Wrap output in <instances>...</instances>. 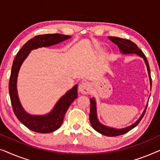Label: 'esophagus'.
Listing matches in <instances>:
<instances>
[{"mask_svg": "<svg viewBox=\"0 0 160 160\" xmlns=\"http://www.w3.org/2000/svg\"><path fill=\"white\" fill-rule=\"evenodd\" d=\"M91 90V84L89 82H82L78 86V91L83 95H87Z\"/></svg>", "mask_w": 160, "mask_h": 160, "instance_id": "1", "label": "esophagus"}]
</instances>
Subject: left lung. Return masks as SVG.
<instances>
[{
	"instance_id": "left-lung-1",
	"label": "left lung",
	"mask_w": 160,
	"mask_h": 160,
	"mask_svg": "<svg viewBox=\"0 0 160 160\" xmlns=\"http://www.w3.org/2000/svg\"><path fill=\"white\" fill-rule=\"evenodd\" d=\"M108 38L110 39L113 43H114L115 44H117L118 46V47H119L120 49V52H121L122 54L134 53L143 58V60L145 61V63L146 65V68H147L148 77H149V81H150V86L152 87V78H151L149 65H148V62L147 59L146 58L145 54H143V52H142L138 47V46L135 44V43L132 42V41L130 40H128V39H124L121 38H118V37H113V36H109ZM90 103H91V106H90V113H89V120H90L92 127L94 128V130H95L97 132L100 133V134L106 135V136H109V137L118 136V135H123L124 133H127L130 130H132V129L135 128V127L139 124V122H141L142 118L143 117V116L146 113V108H147L148 106V104H147V106H146L145 110L143 111V112L141 116V117H140L138 120L135 122L134 124H132V125L123 129H116V128H110V127L105 126L98 121V117H97V108H96V102H95V98H91Z\"/></svg>"
}]
</instances>
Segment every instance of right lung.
Returning a JSON list of instances; mask_svg holds the SVG:
<instances>
[{"label":"right lung","mask_w":160,"mask_h":160,"mask_svg":"<svg viewBox=\"0 0 160 160\" xmlns=\"http://www.w3.org/2000/svg\"><path fill=\"white\" fill-rule=\"evenodd\" d=\"M70 38H71L70 36L58 33L36 36L22 47L13 62L8 84V90L13 111L17 119L25 127L34 132L49 133L60 128L69 106L78 97V85H75L71 89L68 91L58 100L54 108L48 114L43 116L30 115L24 110L17 95V81L19 68L31 50L40 47H50Z\"/></svg>","instance_id":"right-lung-1"}]
</instances>
